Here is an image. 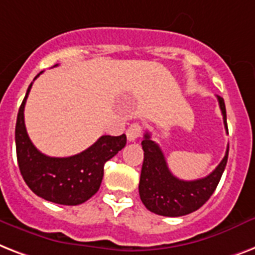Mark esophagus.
<instances>
[{
  "label": "esophagus",
  "mask_w": 255,
  "mask_h": 255,
  "mask_svg": "<svg viewBox=\"0 0 255 255\" xmlns=\"http://www.w3.org/2000/svg\"><path fill=\"white\" fill-rule=\"evenodd\" d=\"M142 135V128L138 124H133V125L129 126V129L126 130V137H128V140L130 142H134L135 139Z\"/></svg>",
  "instance_id": "obj_1"
}]
</instances>
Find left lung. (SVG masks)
<instances>
[{"label":"left lung","instance_id":"1","mask_svg":"<svg viewBox=\"0 0 255 255\" xmlns=\"http://www.w3.org/2000/svg\"><path fill=\"white\" fill-rule=\"evenodd\" d=\"M228 133L227 109L223 97L217 96ZM143 164L139 179V196L144 207L152 213L167 217L188 215L203 207L215 192L228 162L229 146L224 159L208 176L197 180H180L171 174L159 144L146 131L142 140Z\"/></svg>","mask_w":255,"mask_h":255}]
</instances>
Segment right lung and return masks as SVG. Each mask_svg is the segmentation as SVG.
I'll return each instance as SVG.
<instances>
[{"instance_id":"1","label":"right lung","mask_w":255,"mask_h":255,"mask_svg":"<svg viewBox=\"0 0 255 255\" xmlns=\"http://www.w3.org/2000/svg\"><path fill=\"white\" fill-rule=\"evenodd\" d=\"M31 85L19 107L15 124V148L22 178L28 188L44 200L62 205L83 204L99 191L104 164L125 147L126 135H103L91 147L67 158L44 155L32 144L24 126V104Z\"/></svg>"}]
</instances>
